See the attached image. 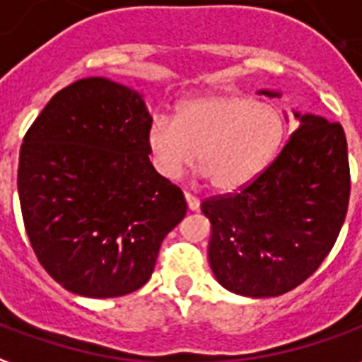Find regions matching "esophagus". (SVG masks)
I'll return each instance as SVG.
<instances>
[{"mask_svg": "<svg viewBox=\"0 0 362 362\" xmlns=\"http://www.w3.org/2000/svg\"><path fill=\"white\" fill-rule=\"evenodd\" d=\"M185 199H187V206H189V210H199L200 208L199 197H194V194H191V192H185Z\"/></svg>", "mask_w": 362, "mask_h": 362, "instance_id": "1", "label": "esophagus"}]
</instances>
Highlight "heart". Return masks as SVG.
Wrapping results in <instances>:
<instances>
[{"label":"heart","instance_id":"heart-1","mask_svg":"<svg viewBox=\"0 0 362 362\" xmlns=\"http://www.w3.org/2000/svg\"><path fill=\"white\" fill-rule=\"evenodd\" d=\"M286 119L278 105L221 92L183 100L175 119L158 115L148 129V150L163 177L177 179L197 160L214 189L239 191L278 156Z\"/></svg>","mask_w":362,"mask_h":362}]
</instances>
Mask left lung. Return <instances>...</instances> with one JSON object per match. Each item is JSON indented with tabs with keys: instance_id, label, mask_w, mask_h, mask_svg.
<instances>
[{
	"instance_id": "obj_1",
	"label": "left lung",
	"mask_w": 362,
	"mask_h": 362,
	"mask_svg": "<svg viewBox=\"0 0 362 362\" xmlns=\"http://www.w3.org/2000/svg\"><path fill=\"white\" fill-rule=\"evenodd\" d=\"M295 117L300 127L255 181L200 204L212 223L214 276L245 297H278L310 278L349 206L344 127L310 113Z\"/></svg>"
}]
</instances>
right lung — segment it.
Wrapping results in <instances>:
<instances>
[{"label": "right lung", "mask_w": 362, "mask_h": 362, "mask_svg": "<svg viewBox=\"0 0 362 362\" xmlns=\"http://www.w3.org/2000/svg\"><path fill=\"white\" fill-rule=\"evenodd\" d=\"M139 92L90 76L55 94L26 131L18 199L44 270L94 299L141 289L187 214L183 191L150 162Z\"/></svg>", "instance_id": "1"}]
</instances>
